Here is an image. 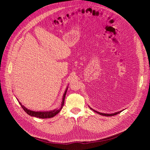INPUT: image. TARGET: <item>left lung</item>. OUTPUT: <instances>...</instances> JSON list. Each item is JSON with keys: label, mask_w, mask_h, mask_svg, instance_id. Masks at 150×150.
<instances>
[{"label": "left lung", "mask_w": 150, "mask_h": 150, "mask_svg": "<svg viewBox=\"0 0 150 150\" xmlns=\"http://www.w3.org/2000/svg\"><path fill=\"white\" fill-rule=\"evenodd\" d=\"M91 109L92 110H93L94 112H97V113H98V114H99V115H103V116H115V115H117V114H119V113H120L122 111H118V112H115V113H113V114H105V113H101V112H98V111H95V110H93L92 108H91Z\"/></svg>", "instance_id": "obj_1"}]
</instances>
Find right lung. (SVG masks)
<instances>
[{"mask_svg":"<svg viewBox=\"0 0 150 150\" xmlns=\"http://www.w3.org/2000/svg\"><path fill=\"white\" fill-rule=\"evenodd\" d=\"M67 90V88L66 90V91H65V93L64 94V96H63L62 101V103H61V107L59 108V109H57V110H53V111H45V112L33 111H31V110H28V109H27L26 108H25L23 105H22V104L20 102H19V103L21 104V106L22 108V109H23V110L25 111V112L27 113V114H28L29 115H30L31 116H34V117H39V118H42V119H44V118H50V117H52L54 116H56L57 114V113L59 112V111L61 110V109L62 108L63 106H64V99H65Z\"/></svg>","mask_w":150,"mask_h":150,"instance_id":"add662e5","label":"right lung"}]
</instances>
